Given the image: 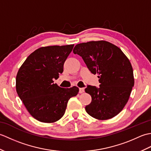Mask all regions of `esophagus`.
Instances as JSON below:
<instances>
[{
    "mask_svg": "<svg viewBox=\"0 0 151 151\" xmlns=\"http://www.w3.org/2000/svg\"><path fill=\"white\" fill-rule=\"evenodd\" d=\"M84 92V88H79V93H82Z\"/></svg>",
    "mask_w": 151,
    "mask_h": 151,
    "instance_id": "34e87169",
    "label": "esophagus"
}]
</instances>
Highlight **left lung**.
I'll return each instance as SVG.
<instances>
[{"label": "left lung", "mask_w": 151, "mask_h": 151, "mask_svg": "<svg viewBox=\"0 0 151 151\" xmlns=\"http://www.w3.org/2000/svg\"><path fill=\"white\" fill-rule=\"evenodd\" d=\"M73 53L81 56L89 70L99 78L100 87L88 86L85 89L91 96L86 112L99 120L115 117L127 103L134 85L129 60L119 48L102 40L79 43Z\"/></svg>", "instance_id": "1"}]
</instances>
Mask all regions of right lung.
Wrapping results in <instances>:
<instances>
[{
  "mask_svg": "<svg viewBox=\"0 0 151 151\" xmlns=\"http://www.w3.org/2000/svg\"><path fill=\"white\" fill-rule=\"evenodd\" d=\"M74 45L43 47L28 56L16 76V91L28 111L43 123H54L65 114L76 86L62 88L54 84L63 71V64Z\"/></svg>",
  "mask_w": 151,
  "mask_h": 151,
  "instance_id": "add662e5",
  "label": "right lung"
}]
</instances>
